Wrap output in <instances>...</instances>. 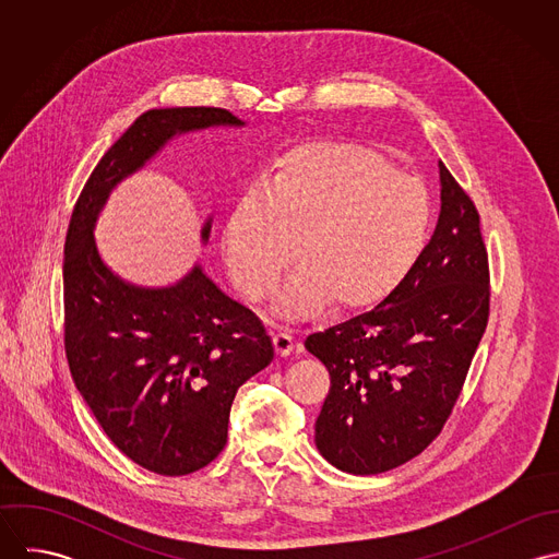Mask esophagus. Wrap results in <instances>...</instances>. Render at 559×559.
I'll return each instance as SVG.
<instances>
[{"label": "esophagus", "instance_id": "34e87169", "mask_svg": "<svg viewBox=\"0 0 559 559\" xmlns=\"http://www.w3.org/2000/svg\"><path fill=\"white\" fill-rule=\"evenodd\" d=\"M273 344H275L277 355H282V357L290 355L295 348V335L288 331H277V333H273Z\"/></svg>", "mask_w": 559, "mask_h": 559}]
</instances>
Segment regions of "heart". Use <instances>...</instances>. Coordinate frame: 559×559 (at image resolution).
<instances>
[{
    "mask_svg": "<svg viewBox=\"0 0 559 559\" xmlns=\"http://www.w3.org/2000/svg\"><path fill=\"white\" fill-rule=\"evenodd\" d=\"M430 217V198L417 178L359 144L317 142L286 153L266 182L240 191L222 253L240 290L260 301L273 295L297 240L304 264L282 295L284 312L306 317L329 299L337 308H361L406 275Z\"/></svg>",
    "mask_w": 559,
    "mask_h": 559,
    "instance_id": "b5f03b06",
    "label": "heart"
}]
</instances>
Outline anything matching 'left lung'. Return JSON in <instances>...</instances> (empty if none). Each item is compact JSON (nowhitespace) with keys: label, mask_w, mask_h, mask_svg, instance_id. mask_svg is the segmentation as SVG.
I'll return each instance as SVG.
<instances>
[{"label":"left lung","mask_w":559,"mask_h":559,"mask_svg":"<svg viewBox=\"0 0 559 559\" xmlns=\"http://www.w3.org/2000/svg\"><path fill=\"white\" fill-rule=\"evenodd\" d=\"M439 174V224L404 280L374 310L306 337L331 377L317 445L355 476L400 467L439 437L490 314L478 209L443 163Z\"/></svg>","instance_id":"left-lung-1"}]
</instances>
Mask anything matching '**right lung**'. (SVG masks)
I'll return each mask as SVG.
<instances>
[{
    "label": "right lung",
    "instance_id": "right-lung-1",
    "mask_svg": "<svg viewBox=\"0 0 559 559\" xmlns=\"http://www.w3.org/2000/svg\"><path fill=\"white\" fill-rule=\"evenodd\" d=\"M242 124L222 107L142 114L96 163L64 242V350L81 396L109 441L159 476H189L228 441L240 385L273 359L262 320L195 266L169 288L116 277L94 245L109 191L176 133ZM211 222L202 237L209 239Z\"/></svg>",
    "mask_w": 559,
    "mask_h": 559
}]
</instances>
